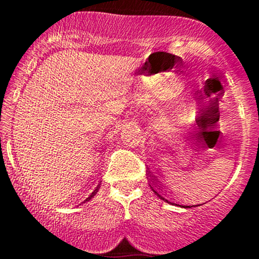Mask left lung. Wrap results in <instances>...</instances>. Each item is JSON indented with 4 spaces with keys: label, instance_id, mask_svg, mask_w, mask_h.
Segmentation results:
<instances>
[{
    "label": "left lung",
    "instance_id": "1",
    "mask_svg": "<svg viewBox=\"0 0 259 259\" xmlns=\"http://www.w3.org/2000/svg\"><path fill=\"white\" fill-rule=\"evenodd\" d=\"M151 180H152V178H151ZM152 185H153V181H152ZM152 185H149V186H151L152 191H153V192H154V193H156V194H157V196H158V197H159V198H161V199H163V201H166V202H168V203H170V202H169V201H167V199H166V198H163V197H162V196H161V194H159V193H158V192H157V191H156V189H154L153 187H152ZM177 206H180V204H177ZM198 206H199V204H198ZM182 207H185V208H187V207H188V208H191V207H192V206H191V207H189V206H182Z\"/></svg>",
    "mask_w": 259,
    "mask_h": 259
}]
</instances>
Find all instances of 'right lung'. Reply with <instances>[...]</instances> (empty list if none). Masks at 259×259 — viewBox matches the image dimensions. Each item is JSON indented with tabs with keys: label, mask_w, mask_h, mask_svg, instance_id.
Masks as SVG:
<instances>
[{
	"label": "right lung",
	"mask_w": 259,
	"mask_h": 259,
	"mask_svg": "<svg viewBox=\"0 0 259 259\" xmlns=\"http://www.w3.org/2000/svg\"><path fill=\"white\" fill-rule=\"evenodd\" d=\"M98 189H100V185H98V186H97V188H96V189H95V191H93V192H92V193H91V196L89 197V198H87V199H86V201H89V199H91V198H92V197H93V196H95V194H96V193H97V191H98Z\"/></svg>",
	"instance_id": "right-lung-1"
}]
</instances>
